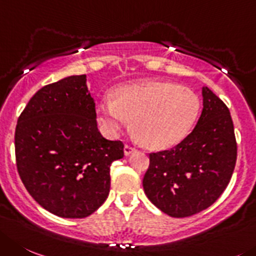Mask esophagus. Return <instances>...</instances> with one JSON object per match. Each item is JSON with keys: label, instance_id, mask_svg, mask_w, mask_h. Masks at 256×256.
Instances as JSON below:
<instances>
[{"label": "esophagus", "instance_id": "obj_1", "mask_svg": "<svg viewBox=\"0 0 256 256\" xmlns=\"http://www.w3.org/2000/svg\"><path fill=\"white\" fill-rule=\"evenodd\" d=\"M135 150H136L135 148H132L131 145H128V144H126L125 148H124V152H125V155H130L131 152H134Z\"/></svg>", "mask_w": 256, "mask_h": 256}]
</instances>
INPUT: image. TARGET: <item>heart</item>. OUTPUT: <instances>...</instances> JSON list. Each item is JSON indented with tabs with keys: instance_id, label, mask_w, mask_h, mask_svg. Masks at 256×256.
Listing matches in <instances>:
<instances>
[{
	"instance_id": "b5f03b06",
	"label": "heart",
	"mask_w": 256,
	"mask_h": 256,
	"mask_svg": "<svg viewBox=\"0 0 256 256\" xmlns=\"http://www.w3.org/2000/svg\"><path fill=\"white\" fill-rule=\"evenodd\" d=\"M114 100L97 107L104 132L117 136L128 128L149 149H166L184 139L197 120L200 100L190 90L170 82L145 80L114 90Z\"/></svg>"
}]
</instances>
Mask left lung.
Instances as JSON below:
<instances>
[{
	"mask_svg": "<svg viewBox=\"0 0 256 256\" xmlns=\"http://www.w3.org/2000/svg\"><path fill=\"white\" fill-rule=\"evenodd\" d=\"M192 132L176 146L150 152L142 179L145 194L164 214L190 217L214 204L224 193L238 156L228 106L208 87Z\"/></svg>",
	"mask_w": 256,
	"mask_h": 256,
	"instance_id": "obj_1",
	"label": "left lung"
}]
</instances>
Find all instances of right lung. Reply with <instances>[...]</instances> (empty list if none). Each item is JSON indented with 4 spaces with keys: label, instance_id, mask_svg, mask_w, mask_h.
Returning a JSON list of instances; mask_svg holds the SVG:
<instances>
[{
    "label": "right lung",
    "instance_id": "add662e5",
    "mask_svg": "<svg viewBox=\"0 0 256 256\" xmlns=\"http://www.w3.org/2000/svg\"><path fill=\"white\" fill-rule=\"evenodd\" d=\"M15 155L18 176L40 206L64 218H83L106 200L110 168L124 156V142L98 131L82 74L31 97L16 125Z\"/></svg>",
    "mask_w": 256,
    "mask_h": 256
}]
</instances>
